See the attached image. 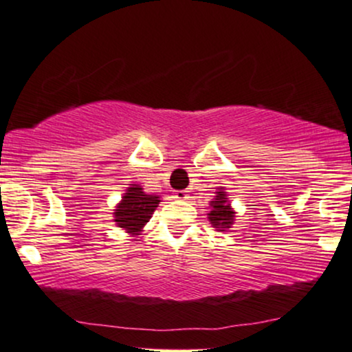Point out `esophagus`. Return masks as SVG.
I'll use <instances>...</instances> for the list:
<instances>
[{"label":"esophagus","mask_w":352,"mask_h":352,"mask_svg":"<svg viewBox=\"0 0 352 352\" xmlns=\"http://www.w3.org/2000/svg\"><path fill=\"white\" fill-rule=\"evenodd\" d=\"M175 198L177 200H180V201H185V200H188V192H185V190H180V192H175Z\"/></svg>","instance_id":"obj_1"}]
</instances>
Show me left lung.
Masks as SVG:
<instances>
[{"label": "left lung", "mask_w": 352, "mask_h": 352, "mask_svg": "<svg viewBox=\"0 0 352 352\" xmlns=\"http://www.w3.org/2000/svg\"><path fill=\"white\" fill-rule=\"evenodd\" d=\"M213 200L210 201V213L208 221L211 226L218 228V231H226L234 224L236 211L231 206V201L228 200V193L223 187L214 192Z\"/></svg>", "instance_id": "1"}]
</instances>
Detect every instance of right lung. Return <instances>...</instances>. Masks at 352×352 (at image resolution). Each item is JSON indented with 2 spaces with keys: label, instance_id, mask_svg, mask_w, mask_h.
Returning a JSON list of instances; mask_svg holds the SVG:
<instances>
[{
  "label": "right lung",
  "instance_id": "1",
  "mask_svg": "<svg viewBox=\"0 0 352 352\" xmlns=\"http://www.w3.org/2000/svg\"><path fill=\"white\" fill-rule=\"evenodd\" d=\"M159 203V195H147L139 184H129L121 201L114 208V223L128 234L139 236L144 231V226L149 223Z\"/></svg>",
  "mask_w": 352,
  "mask_h": 352
}]
</instances>
